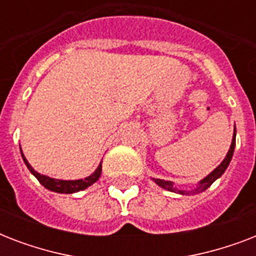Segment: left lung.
<instances>
[{
	"mask_svg": "<svg viewBox=\"0 0 256 256\" xmlns=\"http://www.w3.org/2000/svg\"><path fill=\"white\" fill-rule=\"evenodd\" d=\"M234 148H235V132H234V138H232V142H231V146H230V150H228V152H227L226 158L223 160V162L220 164H219L218 168H215L212 172H211L210 175H207L206 178L202 179L200 180V183H199V186L195 188V190L192 191H182V190H176L174 186H172V183L168 182V180H162V179H154L156 180V183H158V186L164 187V188H166V190L168 191H172V192H179V194H198V192H200V191H204L206 188H208V187L212 184V183L216 180V179L220 176V175L224 172V170L227 168V166H228V164H230L231 158H232V154H234Z\"/></svg>",
	"mask_w": 256,
	"mask_h": 256,
	"instance_id": "left-lung-1",
	"label": "left lung"
}]
</instances>
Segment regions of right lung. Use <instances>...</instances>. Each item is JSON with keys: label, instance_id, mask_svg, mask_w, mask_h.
<instances>
[{"label": "right lung", "instance_id": "obj_1", "mask_svg": "<svg viewBox=\"0 0 256 256\" xmlns=\"http://www.w3.org/2000/svg\"><path fill=\"white\" fill-rule=\"evenodd\" d=\"M22 158H24V162H25V164L30 170V172L40 180V183H41L42 186L46 187L48 190L56 191V192H61V194H72V192H77V191L85 190L88 186H92V183L98 180V178L100 176V172H102V164H100V166H98V168L94 171V174H92L90 176H88V178L78 179V180H58V179L49 178V176H46V175L38 174L37 171H34L33 168L28 164V160H26V158L24 156V154H22Z\"/></svg>", "mask_w": 256, "mask_h": 256}]
</instances>
